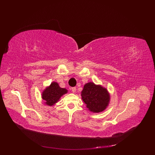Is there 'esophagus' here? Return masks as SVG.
<instances>
[{"mask_svg":"<svg viewBox=\"0 0 155 155\" xmlns=\"http://www.w3.org/2000/svg\"><path fill=\"white\" fill-rule=\"evenodd\" d=\"M71 90H72V91L74 93V92H76V87H72V88H71Z\"/></svg>","mask_w":155,"mask_h":155,"instance_id":"34e87169","label":"esophagus"}]
</instances>
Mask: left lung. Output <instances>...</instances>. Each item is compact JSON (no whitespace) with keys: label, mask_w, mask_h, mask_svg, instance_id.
<instances>
[{"label":"left lung","mask_w":155,"mask_h":155,"mask_svg":"<svg viewBox=\"0 0 155 155\" xmlns=\"http://www.w3.org/2000/svg\"><path fill=\"white\" fill-rule=\"evenodd\" d=\"M81 97L87 107L94 112L105 110L110 100L107 89L93 83L85 85L81 92Z\"/></svg>","instance_id":"left-lung-1"}]
</instances>
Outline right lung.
Returning <instances> with one entry per match:
<instances>
[{
    "instance_id": "1",
    "label": "right lung",
    "mask_w": 155,
    "mask_h": 155,
    "mask_svg": "<svg viewBox=\"0 0 155 155\" xmlns=\"http://www.w3.org/2000/svg\"><path fill=\"white\" fill-rule=\"evenodd\" d=\"M67 92L66 88H61L58 83L53 82L42 94V97L47 105L51 106L57 103L59 98Z\"/></svg>"
}]
</instances>
